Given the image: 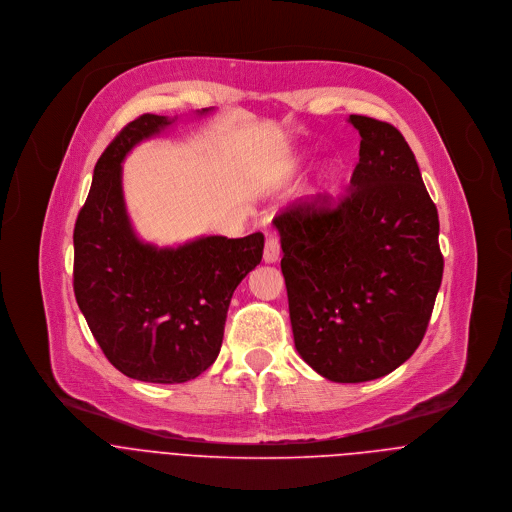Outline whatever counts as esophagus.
Listing matches in <instances>:
<instances>
[{"instance_id":"34e87169","label":"esophagus","mask_w":512,"mask_h":512,"mask_svg":"<svg viewBox=\"0 0 512 512\" xmlns=\"http://www.w3.org/2000/svg\"><path fill=\"white\" fill-rule=\"evenodd\" d=\"M280 258V238L276 234H268L266 246H264V262L272 264Z\"/></svg>"}]
</instances>
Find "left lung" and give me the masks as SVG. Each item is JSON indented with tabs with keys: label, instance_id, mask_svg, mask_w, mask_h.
Listing matches in <instances>:
<instances>
[{
	"label": "left lung",
	"instance_id": "1",
	"mask_svg": "<svg viewBox=\"0 0 512 512\" xmlns=\"http://www.w3.org/2000/svg\"><path fill=\"white\" fill-rule=\"evenodd\" d=\"M360 134L346 194H316L280 210L294 344L334 382L380 378L422 342L442 282L438 212L404 136L350 116Z\"/></svg>",
	"mask_w": 512,
	"mask_h": 512
}]
</instances>
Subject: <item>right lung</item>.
<instances>
[{
    "label": "right lung",
    "instance_id": "obj_1",
    "mask_svg": "<svg viewBox=\"0 0 512 512\" xmlns=\"http://www.w3.org/2000/svg\"><path fill=\"white\" fill-rule=\"evenodd\" d=\"M168 124L142 114L120 130L94 168L74 228V294L94 338L122 374L158 384L188 382L214 364L232 294L264 250L262 232L164 250L134 236L122 160Z\"/></svg>",
    "mask_w": 512,
    "mask_h": 512
}]
</instances>
